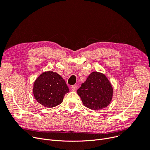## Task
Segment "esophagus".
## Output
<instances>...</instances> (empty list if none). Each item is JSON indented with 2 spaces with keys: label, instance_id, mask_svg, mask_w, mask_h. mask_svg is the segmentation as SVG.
Masks as SVG:
<instances>
[{
  "label": "esophagus",
  "instance_id": "obj_1",
  "mask_svg": "<svg viewBox=\"0 0 150 150\" xmlns=\"http://www.w3.org/2000/svg\"><path fill=\"white\" fill-rule=\"evenodd\" d=\"M77 89V85H73L72 87H71V90H72L73 91H76V90Z\"/></svg>",
  "mask_w": 150,
  "mask_h": 150
}]
</instances>
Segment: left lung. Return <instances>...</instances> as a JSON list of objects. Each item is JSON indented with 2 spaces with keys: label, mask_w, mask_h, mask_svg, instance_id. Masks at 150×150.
<instances>
[{
  "label": "left lung",
  "mask_w": 150,
  "mask_h": 150,
  "mask_svg": "<svg viewBox=\"0 0 150 150\" xmlns=\"http://www.w3.org/2000/svg\"><path fill=\"white\" fill-rule=\"evenodd\" d=\"M83 104L93 110H101L110 103L113 88L107 77L103 73L94 71L87 77L77 90Z\"/></svg>",
  "instance_id": "1"
}]
</instances>
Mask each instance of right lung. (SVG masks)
<instances>
[{"label":"right lung","instance_id":"obj_1","mask_svg":"<svg viewBox=\"0 0 150 150\" xmlns=\"http://www.w3.org/2000/svg\"><path fill=\"white\" fill-rule=\"evenodd\" d=\"M69 88L62 77L52 71L42 73L33 83V93L37 101L46 108L60 104Z\"/></svg>","mask_w":150,"mask_h":150}]
</instances>
